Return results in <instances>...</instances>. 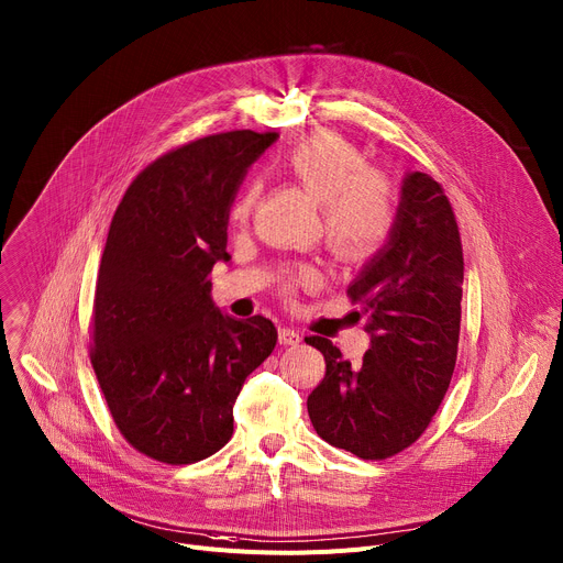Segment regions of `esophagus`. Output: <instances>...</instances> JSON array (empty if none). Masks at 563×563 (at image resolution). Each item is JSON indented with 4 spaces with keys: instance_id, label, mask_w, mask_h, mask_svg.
Instances as JSON below:
<instances>
[{
    "instance_id": "34e87169",
    "label": "esophagus",
    "mask_w": 563,
    "mask_h": 563,
    "mask_svg": "<svg viewBox=\"0 0 563 563\" xmlns=\"http://www.w3.org/2000/svg\"><path fill=\"white\" fill-rule=\"evenodd\" d=\"M278 342L283 344V346H298L303 342V334L298 332V330H294V328H278Z\"/></svg>"
}]
</instances>
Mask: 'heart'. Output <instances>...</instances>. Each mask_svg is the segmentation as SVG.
Masks as SVG:
<instances>
[{"label": "heart", "instance_id": "heart-1", "mask_svg": "<svg viewBox=\"0 0 563 563\" xmlns=\"http://www.w3.org/2000/svg\"><path fill=\"white\" fill-rule=\"evenodd\" d=\"M283 167L321 206V229L328 249L344 262L376 255L389 240L396 221V203L389 180L364 169V156L334 133H317L294 144ZM257 183H249L231 208L235 223L251 214ZM298 283H312L314 272L303 267ZM291 283H285L289 291Z\"/></svg>", "mask_w": 563, "mask_h": 563}]
</instances>
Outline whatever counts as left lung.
I'll use <instances>...</instances> for the list:
<instances>
[{
	"label": "left lung",
	"instance_id": "left-lung-1",
	"mask_svg": "<svg viewBox=\"0 0 563 563\" xmlns=\"http://www.w3.org/2000/svg\"><path fill=\"white\" fill-rule=\"evenodd\" d=\"M464 255L443 187L423 172L405 176L394 231L349 285L368 314L371 346L353 368L325 336V376L308 396L317 434L362 457L387 460L415 443L451 385L462 321Z\"/></svg>",
	"mask_w": 563,
	"mask_h": 563
}]
</instances>
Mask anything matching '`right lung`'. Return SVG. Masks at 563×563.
I'll return each instance as SVG.
<instances>
[{
  "label": "right lung",
  "mask_w": 563,
  "mask_h": 563,
  "mask_svg": "<svg viewBox=\"0 0 563 563\" xmlns=\"http://www.w3.org/2000/svg\"><path fill=\"white\" fill-rule=\"evenodd\" d=\"M278 133L229 131L144 167L110 221L95 287L90 362L108 409L137 453L201 462L233 437V405L278 340L265 317L212 303L229 262V212L246 169Z\"/></svg>",
  "instance_id": "1"
}]
</instances>
